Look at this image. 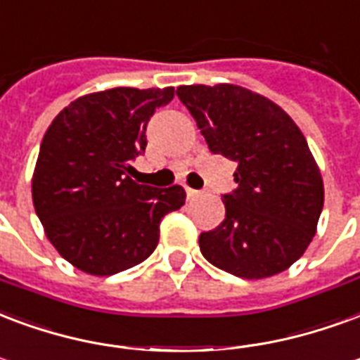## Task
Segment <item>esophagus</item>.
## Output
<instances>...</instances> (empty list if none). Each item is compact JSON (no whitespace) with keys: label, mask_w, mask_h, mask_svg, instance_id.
I'll list each match as a JSON object with an SVG mask.
<instances>
[{"label":"esophagus","mask_w":360,"mask_h":360,"mask_svg":"<svg viewBox=\"0 0 360 360\" xmlns=\"http://www.w3.org/2000/svg\"><path fill=\"white\" fill-rule=\"evenodd\" d=\"M185 191H187L188 198H196V196L200 194V191H196V188H191V187H185Z\"/></svg>","instance_id":"34e87169"}]
</instances>
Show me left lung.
Listing matches in <instances>:
<instances>
[{"instance_id": "8db88e82", "label": "left lung", "mask_w": 360, "mask_h": 360, "mask_svg": "<svg viewBox=\"0 0 360 360\" xmlns=\"http://www.w3.org/2000/svg\"><path fill=\"white\" fill-rule=\"evenodd\" d=\"M177 97L210 150L236 162L238 187L221 196L223 223L200 234L202 255L250 281L286 271L313 240L324 204L321 169L300 127L240 85H181Z\"/></svg>"}]
</instances>
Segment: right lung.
<instances>
[{
  "instance_id": "add662e5",
  "label": "right lung",
  "mask_w": 360,
  "mask_h": 360,
  "mask_svg": "<svg viewBox=\"0 0 360 360\" xmlns=\"http://www.w3.org/2000/svg\"><path fill=\"white\" fill-rule=\"evenodd\" d=\"M173 87H114L63 108L47 127L32 177V200L58 254L87 275L139 265L158 246L160 221L185 204V188L139 185L131 160Z\"/></svg>"
}]
</instances>
